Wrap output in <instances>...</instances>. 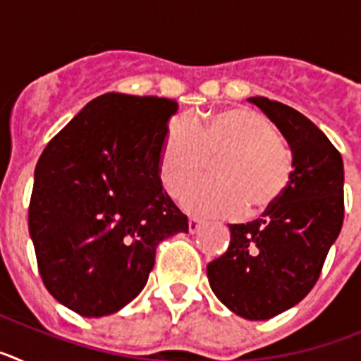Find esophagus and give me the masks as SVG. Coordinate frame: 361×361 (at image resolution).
<instances>
[{
    "label": "esophagus",
    "mask_w": 361,
    "mask_h": 361,
    "mask_svg": "<svg viewBox=\"0 0 361 361\" xmlns=\"http://www.w3.org/2000/svg\"><path fill=\"white\" fill-rule=\"evenodd\" d=\"M202 226H204V222H200V220H197V219H190V222H188V229H190L191 235L199 231Z\"/></svg>",
    "instance_id": "obj_1"
}]
</instances>
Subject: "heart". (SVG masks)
I'll use <instances>...</instances> for the list:
<instances>
[{
  "mask_svg": "<svg viewBox=\"0 0 361 361\" xmlns=\"http://www.w3.org/2000/svg\"><path fill=\"white\" fill-rule=\"evenodd\" d=\"M216 157L219 178L191 188L183 197L184 208L195 215H258L279 202L291 180V152L280 141L275 124L260 111L233 106L190 124H170L159 157L162 184L173 197L180 195L202 177L208 159Z\"/></svg>",
  "mask_w": 361,
  "mask_h": 361,
  "instance_id": "b5f03b06",
  "label": "heart"
}]
</instances>
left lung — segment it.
Wrapping results in <instances>:
<instances>
[{
  "mask_svg": "<svg viewBox=\"0 0 361 361\" xmlns=\"http://www.w3.org/2000/svg\"><path fill=\"white\" fill-rule=\"evenodd\" d=\"M293 153V173L262 219L229 224L231 240L208 264L216 298L245 320H269L314 288L343 224V161L325 133L295 108L251 97Z\"/></svg>",
  "mask_w": 361,
  "mask_h": 361,
  "instance_id": "left-lung-1",
  "label": "left lung"
}]
</instances>
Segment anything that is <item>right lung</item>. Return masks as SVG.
<instances>
[{
	"instance_id": "right-lung-1",
	"label": "right lung",
	"mask_w": 361,
	"mask_h": 361,
	"mask_svg": "<svg viewBox=\"0 0 361 361\" xmlns=\"http://www.w3.org/2000/svg\"><path fill=\"white\" fill-rule=\"evenodd\" d=\"M178 104L104 94L41 153L28 229L50 295L86 318L114 314L148 282L159 242L188 233L159 157Z\"/></svg>"
}]
</instances>
